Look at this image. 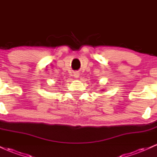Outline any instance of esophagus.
Listing matches in <instances>:
<instances>
[{
	"label": "esophagus",
	"mask_w": 157,
	"mask_h": 157,
	"mask_svg": "<svg viewBox=\"0 0 157 157\" xmlns=\"http://www.w3.org/2000/svg\"><path fill=\"white\" fill-rule=\"evenodd\" d=\"M73 76L75 77V78H78L79 76V73L78 71H75L74 73H73Z\"/></svg>",
	"instance_id": "obj_1"
}]
</instances>
